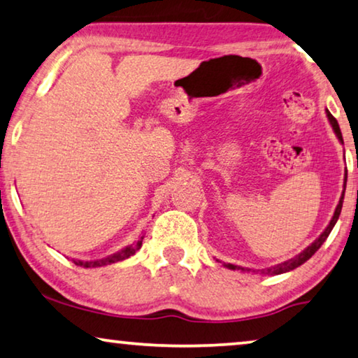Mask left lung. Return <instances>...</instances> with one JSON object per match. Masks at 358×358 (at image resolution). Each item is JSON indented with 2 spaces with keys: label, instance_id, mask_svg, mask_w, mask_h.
Masks as SVG:
<instances>
[{
  "label": "left lung",
  "instance_id": "1",
  "mask_svg": "<svg viewBox=\"0 0 358 358\" xmlns=\"http://www.w3.org/2000/svg\"><path fill=\"white\" fill-rule=\"evenodd\" d=\"M327 115H328L329 124H331L333 130H334V133H336V136H338V140L344 145V141H343V133H341V128H339L338 120L334 119V117L331 115V112H329L328 109H327ZM357 167H358V162H357ZM345 181H348V173H345L344 185H345ZM343 201H344V191H343V196H341V199H339L338 207H336L334 215H333V218H331V222H329V225H328L327 228H324V231H323L322 234H320V236L315 239V241H313V243L310 244V246H308L307 249H303L301 254L296 255V257L286 260V262H281V264H278V265L271 266V268L260 270V273H264V275H280V273H286V271L294 270V268H297L299 265H302L303 262H307V260L310 259L312 255L315 254L320 248H322V244H323L324 241H327V238L329 236V233H331V230H333L334 225H336V222H338V218H339V215H341V209H343ZM225 266H228V268H231V270H243V271L248 270V268H243V266H238V265H233V264H227ZM248 271H249V270H248Z\"/></svg>",
  "mask_w": 358,
  "mask_h": 358
}]
</instances>
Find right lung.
<instances>
[{"instance_id": "add662e5", "label": "right lung", "mask_w": 358, "mask_h": 358, "mask_svg": "<svg viewBox=\"0 0 358 358\" xmlns=\"http://www.w3.org/2000/svg\"><path fill=\"white\" fill-rule=\"evenodd\" d=\"M143 238H145V234L138 239L136 243L130 244V246H127L120 250V252H115L109 255V257L106 259H99V260H90V262H83V260H77L73 259V264L78 265V266H83V268H96V266H104V265H109V264H115V262H120V260H125L130 257V255H133L136 252L138 249L141 248V243H143Z\"/></svg>"}]
</instances>
